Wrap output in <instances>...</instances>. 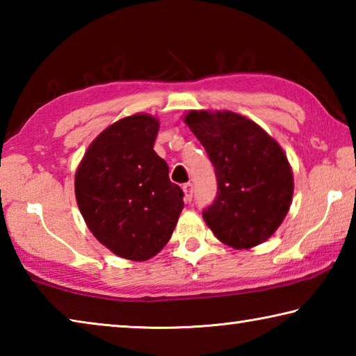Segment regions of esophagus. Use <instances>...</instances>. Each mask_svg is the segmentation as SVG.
Segmentation results:
<instances>
[{"mask_svg":"<svg viewBox=\"0 0 356 356\" xmlns=\"http://www.w3.org/2000/svg\"><path fill=\"white\" fill-rule=\"evenodd\" d=\"M182 190L185 193V196H184L185 202H191V200H193V185L190 182L188 184H184Z\"/></svg>","mask_w":356,"mask_h":356,"instance_id":"34e87169","label":"esophagus"}]
</instances>
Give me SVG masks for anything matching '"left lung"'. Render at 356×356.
I'll return each instance as SVG.
<instances>
[{"instance_id":"left-lung-1","label":"left lung","mask_w":356,"mask_h":356,"mask_svg":"<svg viewBox=\"0 0 356 356\" xmlns=\"http://www.w3.org/2000/svg\"><path fill=\"white\" fill-rule=\"evenodd\" d=\"M184 122L207 150L218 180V196L202 212L215 237L236 250L272 237L293 196L282 147L251 119L227 110H191Z\"/></svg>"}]
</instances>
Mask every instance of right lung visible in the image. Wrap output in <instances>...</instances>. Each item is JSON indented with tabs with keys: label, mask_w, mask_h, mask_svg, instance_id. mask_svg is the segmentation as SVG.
<instances>
[{
	"label": "right lung",
	"mask_w": 356,
	"mask_h": 356,
	"mask_svg": "<svg viewBox=\"0 0 356 356\" xmlns=\"http://www.w3.org/2000/svg\"><path fill=\"white\" fill-rule=\"evenodd\" d=\"M159 119L116 120L89 144L75 172L78 209L92 236L129 261L163 250L184 209V191L154 150Z\"/></svg>",
	"instance_id": "obj_1"
}]
</instances>
